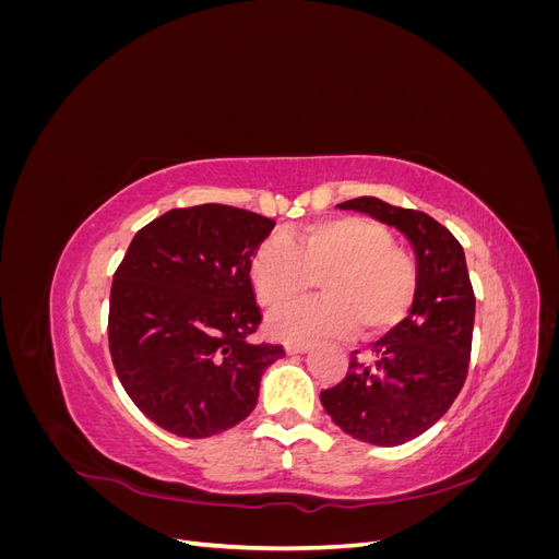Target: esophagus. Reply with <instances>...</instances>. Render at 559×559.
<instances>
[{
	"label": "esophagus",
	"instance_id": "1",
	"mask_svg": "<svg viewBox=\"0 0 559 559\" xmlns=\"http://www.w3.org/2000/svg\"><path fill=\"white\" fill-rule=\"evenodd\" d=\"M312 345H306V343H294V345H286V354H306L310 352Z\"/></svg>",
	"mask_w": 559,
	"mask_h": 559
}]
</instances>
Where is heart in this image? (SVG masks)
<instances>
[{
    "instance_id": "obj_1",
    "label": "heart",
    "mask_w": 559,
    "mask_h": 559,
    "mask_svg": "<svg viewBox=\"0 0 559 559\" xmlns=\"http://www.w3.org/2000/svg\"><path fill=\"white\" fill-rule=\"evenodd\" d=\"M319 277L324 298L298 302L270 317L280 341L364 335L394 329L417 296V265L394 245L392 233L361 216H335L294 235L267 240L253 253L249 280L265 310L308 294Z\"/></svg>"
}]
</instances>
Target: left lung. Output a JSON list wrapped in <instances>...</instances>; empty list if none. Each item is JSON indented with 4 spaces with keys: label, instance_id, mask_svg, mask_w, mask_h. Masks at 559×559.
<instances>
[{
    "label": "left lung",
    "instance_id": "1",
    "mask_svg": "<svg viewBox=\"0 0 559 559\" xmlns=\"http://www.w3.org/2000/svg\"><path fill=\"white\" fill-rule=\"evenodd\" d=\"M337 207L394 226L415 249L417 296L411 314L373 345L370 359H357L352 352L341 384L321 392V405L345 433L394 448L433 427L460 396L468 373L476 296L462 245L429 214L368 195Z\"/></svg>",
    "mask_w": 559,
    "mask_h": 559
}]
</instances>
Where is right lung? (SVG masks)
I'll return each mask as SVG.
<instances>
[{
  "mask_svg": "<svg viewBox=\"0 0 559 559\" xmlns=\"http://www.w3.org/2000/svg\"><path fill=\"white\" fill-rule=\"evenodd\" d=\"M275 222L228 205L170 210L134 235L109 300V352L132 403L181 438H207L257 408L284 357L257 345L249 265Z\"/></svg>",
  "mask_w": 559,
  "mask_h": 559,
  "instance_id": "right-lung-1",
  "label": "right lung"
}]
</instances>
